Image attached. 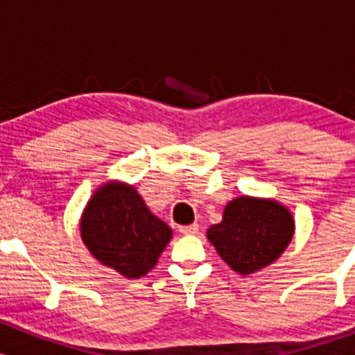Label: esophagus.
Segmentation results:
<instances>
[{
  "label": "esophagus",
  "mask_w": 355,
  "mask_h": 355,
  "mask_svg": "<svg viewBox=\"0 0 355 355\" xmlns=\"http://www.w3.org/2000/svg\"><path fill=\"white\" fill-rule=\"evenodd\" d=\"M178 230H180L183 235H193L198 232V225L197 223H191V225H180L178 227Z\"/></svg>",
  "instance_id": "esophagus-1"
}]
</instances>
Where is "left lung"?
Wrapping results in <instances>:
<instances>
[{"instance_id": "left-lung-1", "label": "left lung", "mask_w": 355, "mask_h": 355, "mask_svg": "<svg viewBox=\"0 0 355 355\" xmlns=\"http://www.w3.org/2000/svg\"><path fill=\"white\" fill-rule=\"evenodd\" d=\"M291 210L275 200L237 197L227 203L222 222L207 239L237 274L248 275L275 262L294 237Z\"/></svg>"}]
</instances>
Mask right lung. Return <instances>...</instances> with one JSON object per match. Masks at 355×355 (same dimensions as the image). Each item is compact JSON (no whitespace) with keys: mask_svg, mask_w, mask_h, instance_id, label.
Wrapping results in <instances>:
<instances>
[{"mask_svg":"<svg viewBox=\"0 0 355 355\" xmlns=\"http://www.w3.org/2000/svg\"><path fill=\"white\" fill-rule=\"evenodd\" d=\"M81 240L89 254L126 279H140L157 266L172 229L157 218L135 187L103 183L85 207Z\"/></svg>","mask_w":355,"mask_h":355,"instance_id":"obj_1","label":"right lung"}]
</instances>
